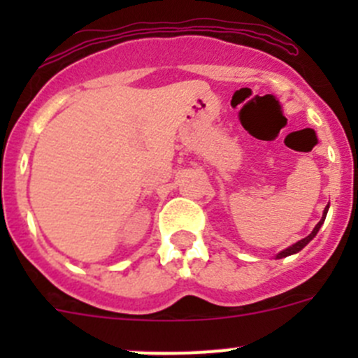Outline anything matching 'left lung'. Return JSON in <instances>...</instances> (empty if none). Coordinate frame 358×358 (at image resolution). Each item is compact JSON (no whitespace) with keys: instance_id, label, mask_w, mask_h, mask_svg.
I'll list each match as a JSON object with an SVG mask.
<instances>
[{"instance_id":"1","label":"left lung","mask_w":358,"mask_h":358,"mask_svg":"<svg viewBox=\"0 0 358 358\" xmlns=\"http://www.w3.org/2000/svg\"><path fill=\"white\" fill-rule=\"evenodd\" d=\"M327 211H329V204H327V206H326V209H324V213H322V218H320V222L317 223V225H315V229L312 230V234H310V236H306L305 239H301V241H298V243H294V244H292V246L286 248V249H284V251L277 252V256H275V258H277V259H280V258H286V256L296 255V252H298V251H301V249L305 248L306 244H308L310 241H312L313 237L317 236V232H319V230H320V227L324 225V220H326V216H327Z\"/></svg>"}]
</instances>
